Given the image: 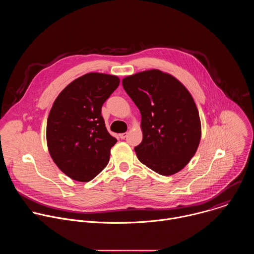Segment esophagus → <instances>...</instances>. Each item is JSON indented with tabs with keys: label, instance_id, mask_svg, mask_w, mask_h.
<instances>
[{
	"label": "esophagus",
	"instance_id": "obj_1",
	"mask_svg": "<svg viewBox=\"0 0 254 254\" xmlns=\"http://www.w3.org/2000/svg\"><path fill=\"white\" fill-rule=\"evenodd\" d=\"M127 132H123V133H121V134H120V137L124 139V138H126V137H127Z\"/></svg>",
	"mask_w": 254,
	"mask_h": 254
}]
</instances>
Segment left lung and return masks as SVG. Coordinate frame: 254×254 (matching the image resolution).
<instances>
[{"label":"left lung","instance_id":"8db88e82","mask_svg":"<svg viewBox=\"0 0 254 254\" xmlns=\"http://www.w3.org/2000/svg\"><path fill=\"white\" fill-rule=\"evenodd\" d=\"M123 86L141 116L142 140L134 148L138 161L163 176L184 169L196 154L202 133L189 90L159 69L127 76Z\"/></svg>","mask_w":254,"mask_h":254}]
</instances>
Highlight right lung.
I'll use <instances>...</instances> for the list:
<instances>
[{"label": "right lung", "mask_w": 254, "mask_h": 254, "mask_svg": "<svg viewBox=\"0 0 254 254\" xmlns=\"http://www.w3.org/2000/svg\"><path fill=\"white\" fill-rule=\"evenodd\" d=\"M119 85L117 75L90 72L70 82L52 105L46 127L48 151L72 180L88 182L110 161L118 140L105 127L101 106Z\"/></svg>", "instance_id": "add662e5"}]
</instances>
